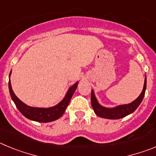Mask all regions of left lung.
Here are the masks:
<instances>
[{
  "label": "left lung",
  "instance_id": "1",
  "mask_svg": "<svg viewBox=\"0 0 156 156\" xmlns=\"http://www.w3.org/2000/svg\"><path fill=\"white\" fill-rule=\"evenodd\" d=\"M146 76L144 78V87H143L142 92L140 93L138 98L135 99L133 101L127 105H122L116 106L115 108H105L104 106L101 105L98 101L97 98L95 97L94 90H91V105L94 111L95 114L99 117L105 118V119H119L121 118L126 116V115L131 114L132 112L137 109V107L140 105V104L144 98V94H145L146 90Z\"/></svg>",
  "mask_w": 156,
  "mask_h": 156
}]
</instances>
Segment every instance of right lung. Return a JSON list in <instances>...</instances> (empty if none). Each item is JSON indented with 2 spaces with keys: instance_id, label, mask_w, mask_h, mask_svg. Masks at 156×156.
Wrapping results in <instances>:
<instances>
[{
  "instance_id": "obj_1",
  "label": "right lung",
  "mask_w": 156,
  "mask_h": 156,
  "mask_svg": "<svg viewBox=\"0 0 156 156\" xmlns=\"http://www.w3.org/2000/svg\"><path fill=\"white\" fill-rule=\"evenodd\" d=\"M12 73V72H11ZM9 74V82H8V87H9V92H10L11 97L13 100L14 103L16 104V107L19 112L27 117V119H31V120L36 121L39 122H49L51 121L56 120L59 119L62 115L64 114L69 103L72 98V96L73 95L78 85V82L74 83L71 87L68 90L66 93V96L62 99V101L58 103L56 105L51 107V108H36V107H30L27 105L25 103H23L22 101L19 100L17 98L15 93L12 90V85H11L10 81V75Z\"/></svg>"
}]
</instances>
